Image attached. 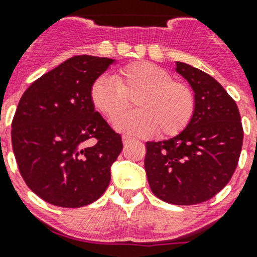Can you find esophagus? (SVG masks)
<instances>
[{
	"instance_id": "1",
	"label": "esophagus",
	"mask_w": 257,
	"mask_h": 257,
	"mask_svg": "<svg viewBox=\"0 0 257 257\" xmlns=\"http://www.w3.org/2000/svg\"><path fill=\"white\" fill-rule=\"evenodd\" d=\"M135 138H133V136H128V135H123L122 136V143L123 144H128V143L131 142H135Z\"/></svg>"
}]
</instances>
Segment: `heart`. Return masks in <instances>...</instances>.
Returning a JSON list of instances; mask_svg holds the SVG:
<instances>
[{
	"mask_svg": "<svg viewBox=\"0 0 257 257\" xmlns=\"http://www.w3.org/2000/svg\"><path fill=\"white\" fill-rule=\"evenodd\" d=\"M135 96L137 110L120 116L128 106V97ZM90 97L106 118L120 116L113 127L127 135H176L188 126L196 109L189 86L174 81L167 70L147 61L127 65L115 77L99 76Z\"/></svg>",
	"mask_w": 257,
	"mask_h": 257,
	"instance_id": "b5f03b06",
	"label": "heart"
}]
</instances>
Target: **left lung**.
<instances>
[{
  "label": "left lung",
  "instance_id": "obj_1",
  "mask_svg": "<svg viewBox=\"0 0 257 257\" xmlns=\"http://www.w3.org/2000/svg\"><path fill=\"white\" fill-rule=\"evenodd\" d=\"M175 70L194 92V114L174 138L147 143L145 172L156 197L171 205H197L229 183L243 130L237 104L216 79L181 61Z\"/></svg>",
  "mask_w": 257,
  "mask_h": 257
}]
</instances>
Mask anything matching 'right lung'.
Wrapping results in <instances>:
<instances>
[{"instance_id":"obj_1","label":"right lung","mask_w":257,"mask_h":257,"mask_svg":"<svg viewBox=\"0 0 257 257\" xmlns=\"http://www.w3.org/2000/svg\"><path fill=\"white\" fill-rule=\"evenodd\" d=\"M115 61L68 59L32 83L18 104L11 131L18 167L29 189L51 205H90L110 183V167L123 144L95 112L90 91Z\"/></svg>"}]
</instances>
